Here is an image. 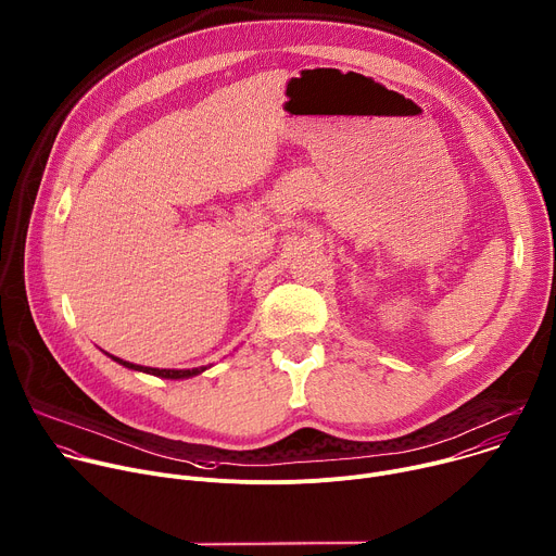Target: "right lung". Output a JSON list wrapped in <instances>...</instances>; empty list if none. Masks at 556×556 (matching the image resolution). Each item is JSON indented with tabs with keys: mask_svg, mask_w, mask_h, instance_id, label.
I'll return each instance as SVG.
<instances>
[{
	"mask_svg": "<svg viewBox=\"0 0 556 556\" xmlns=\"http://www.w3.org/2000/svg\"><path fill=\"white\" fill-rule=\"evenodd\" d=\"M118 364L131 368V370H144V372H151L155 377H164V379H184V377H192V375H199L203 368H192V370H160V368H144V366H136V364H129V362H123L118 357H114Z\"/></svg>",
	"mask_w": 556,
	"mask_h": 556,
	"instance_id": "add662e5",
	"label": "right lung"
}]
</instances>
